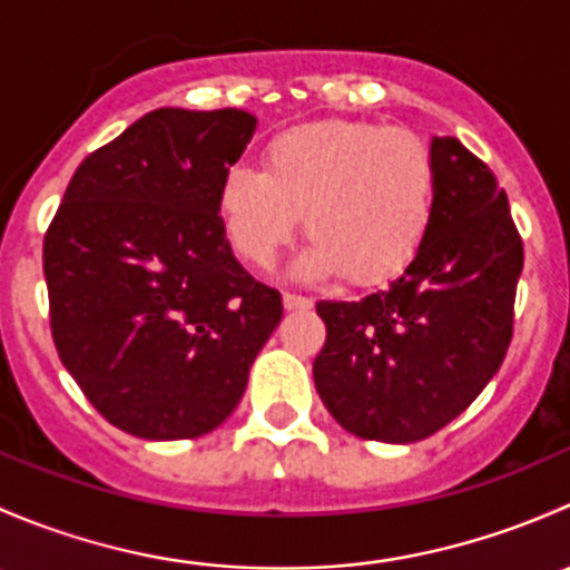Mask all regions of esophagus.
<instances>
[{
	"label": "esophagus",
	"mask_w": 570,
	"mask_h": 570,
	"mask_svg": "<svg viewBox=\"0 0 570 570\" xmlns=\"http://www.w3.org/2000/svg\"><path fill=\"white\" fill-rule=\"evenodd\" d=\"M284 308H286V312H306V308H312V301H308V297H303V295H292V292H286Z\"/></svg>",
	"instance_id": "esophagus-1"
}]
</instances>
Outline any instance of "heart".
Listing matches in <instances>:
<instances>
[{
  "mask_svg": "<svg viewBox=\"0 0 570 570\" xmlns=\"http://www.w3.org/2000/svg\"><path fill=\"white\" fill-rule=\"evenodd\" d=\"M262 165L228 170L217 195L228 239L253 267H273L301 215L312 237L292 267L301 281L347 273L353 284H381L428 237L435 163L416 131L317 120L278 131Z\"/></svg>",
  "mask_w": 570,
  "mask_h": 570,
  "instance_id": "obj_1",
  "label": "heart"
}]
</instances>
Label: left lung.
I'll list each match as a JSON object with an SVG mask.
<instances>
[{
    "mask_svg": "<svg viewBox=\"0 0 570 570\" xmlns=\"http://www.w3.org/2000/svg\"><path fill=\"white\" fill-rule=\"evenodd\" d=\"M435 209L413 262L361 301H320L314 386L347 433L413 444L461 416L502 366L524 267L508 195L458 137H433Z\"/></svg>",
    "mask_w": 570,
    "mask_h": 570,
    "instance_id": "8db88e82",
    "label": "left lung"
}]
</instances>
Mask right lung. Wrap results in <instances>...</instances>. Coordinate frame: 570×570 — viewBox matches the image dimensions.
I'll return each mask as SVG.
<instances>
[{
  "mask_svg": "<svg viewBox=\"0 0 570 570\" xmlns=\"http://www.w3.org/2000/svg\"><path fill=\"white\" fill-rule=\"evenodd\" d=\"M253 131L245 109H154L79 165L46 232L62 366L137 439L220 428L284 317L234 258L217 204Z\"/></svg>",
  "mask_w": 570,
  "mask_h": 570,
  "instance_id": "right-lung-1",
  "label": "right lung"
}]
</instances>
